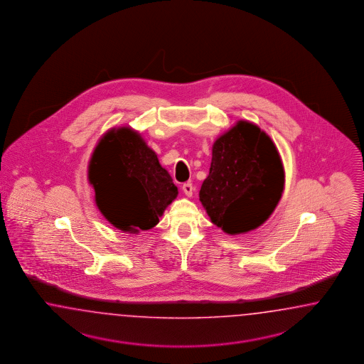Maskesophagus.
I'll use <instances>...</instances> for the list:
<instances>
[{
    "mask_svg": "<svg viewBox=\"0 0 364 364\" xmlns=\"http://www.w3.org/2000/svg\"><path fill=\"white\" fill-rule=\"evenodd\" d=\"M193 186H192V183H186V184H183V191H184V193L187 195L188 198H191L192 195H193Z\"/></svg>",
    "mask_w": 364,
    "mask_h": 364,
    "instance_id": "34e87169",
    "label": "esophagus"
}]
</instances>
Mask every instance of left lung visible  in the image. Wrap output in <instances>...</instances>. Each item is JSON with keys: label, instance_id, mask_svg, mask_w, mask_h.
Listing matches in <instances>:
<instances>
[{"label": "left lung", "instance_id": "left-lung-1", "mask_svg": "<svg viewBox=\"0 0 364 364\" xmlns=\"http://www.w3.org/2000/svg\"><path fill=\"white\" fill-rule=\"evenodd\" d=\"M284 189V169L275 144L248 122H239L212 148L210 175L200 201L213 224L230 235L262 225Z\"/></svg>", "mask_w": 364, "mask_h": 364}]
</instances>
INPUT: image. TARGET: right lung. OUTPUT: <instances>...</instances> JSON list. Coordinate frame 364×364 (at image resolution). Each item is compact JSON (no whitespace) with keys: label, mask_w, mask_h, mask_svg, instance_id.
Segmentation results:
<instances>
[{"label":"right lung","mask_w":364,"mask_h":364,"mask_svg":"<svg viewBox=\"0 0 364 364\" xmlns=\"http://www.w3.org/2000/svg\"><path fill=\"white\" fill-rule=\"evenodd\" d=\"M88 178L101 213L124 232L154 228L178 193L156 154L131 128L112 129L100 140Z\"/></svg>","instance_id":"obj_1"}]
</instances>
